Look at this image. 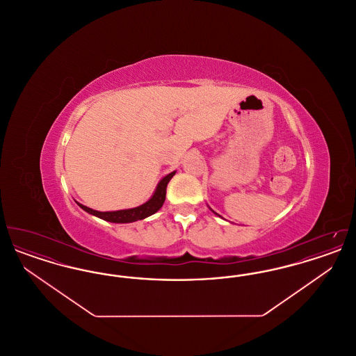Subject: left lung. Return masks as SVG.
I'll return each mask as SVG.
<instances>
[{
	"label": "left lung",
	"instance_id": "8db88e82",
	"mask_svg": "<svg viewBox=\"0 0 356 356\" xmlns=\"http://www.w3.org/2000/svg\"><path fill=\"white\" fill-rule=\"evenodd\" d=\"M219 216H220V215H219Z\"/></svg>",
	"mask_w": 356,
	"mask_h": 356
}]
</instances>
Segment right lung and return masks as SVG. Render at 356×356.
Returning <instances> with one entry per match:
<instances>
[{"label": "right lung", "instance_id": "add662e5", "mask_svg": "<svg viewBox=\"0 0 356 356\" xmlns=\"http://www.w3.org/2000/svg\"><path fill=\"white\" fill-rule=\"evenodd\" d=\"M175 172H172L170 175H167L156 188L152 197L143 205L136 207L132 209H121V211H115V212H99L95 211L92 208H88L83 204L77 203L84 211L90 215H95L97 218H100L102 220L111 221V222H132V221L143 220L148 216L153 215L154 212H157L163 204L165 202V193H167V186L170 183V179L173 177Z\"/></svg>", "mask_w": 356, "mask_h": 356}]
</instances>
